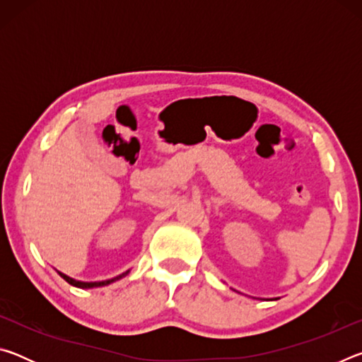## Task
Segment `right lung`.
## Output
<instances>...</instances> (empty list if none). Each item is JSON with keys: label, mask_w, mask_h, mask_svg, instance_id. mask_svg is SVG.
<instances>
[{"label": "right lung", "mask_w": 362, "mask_h": 362, "mask_svg": "<svg viewBox=\"0 0 362 362\" xmlns=\"http://www.w3.org/2000/svg\"><path fill=\"white\" fill-rule=\"evenodd\" d=\"M60 276H62L66 283L69 284H71V286H75V287H79V289H93V287H102V286H108V284H112V283H115V281H118V279H121V278H124L127 273H129V269H127L126 273H122V274H119V276H116V278H112V279H107V281H95V283H84V281H78V279H73V278H70V276H66L65 273H62V272H57Z\"/></svg>", "instance_id": "add662e5"}]
</instances>
